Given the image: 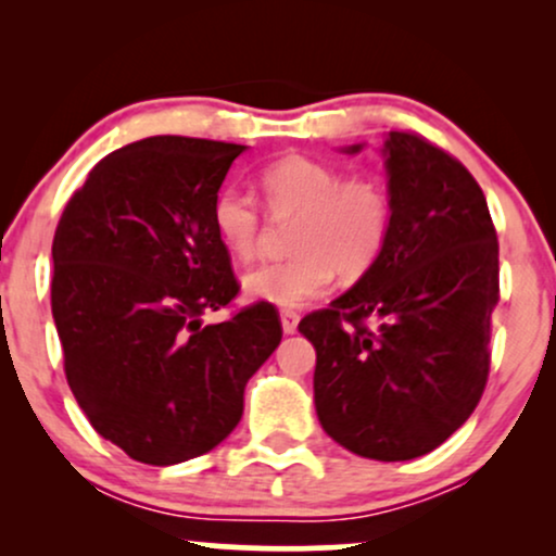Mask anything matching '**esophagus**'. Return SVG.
I'll return each instance as SVG.
<instances>
[{
    "label": "esophagus",
    "mask_w": 556,
    "mask_h": 556,
    "mask_svg": "<svg viewBox=\"0 0 556 556\" xmlns=\"http://www.w3.org/2000/svg\"><path fill=\"white\" fill-rule=\"evenodd\" d=\"M279 321H282L285 334H295L300 316L295 314V311H282V314H279Z\"/></svg>",
    "instance_id": "obj_1"
}]
</instances>
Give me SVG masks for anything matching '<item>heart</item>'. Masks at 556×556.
<instances>
[{"label":"heart","instance_id":"obj_1","mask_svg":"<svg viewBox=\"0 0 556 556\" xmlns=\"http://www.w3.org/2000/svg\"><path fill=\"white\" fill-rule=\"evenodd\" d=\"M274 219H295L290 251L295 256L258 264L242 277L245 298L279 308H300L327 292L334 269L358 279L384 253L392 229V201L374 177H348L340 167L308 156H285L261 175ZM212 222L235 258H251L261 235V212L242 188L214 198Z\"/></svg>","mask_w":556,"mask_h":556}]
</instances>
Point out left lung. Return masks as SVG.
<instances>
[{"mask_svg": "<svg viewBox=\"0 0 556 556\" xmlns=\"http://www.w3.org/2000/svg\"><path fill=\"white\" fill-rule=\"evenodd\" d=\"M381 156L392 201L384 253L298 329L316 348L321 429L355 455L397 463L437 450L481 400L500 242L483 190L457 159L400 130Z\"/></svg>", "mask_w": 556, "mask_h": 556, "instance_id": "left-lung-1", "label": "left lung"}]
</instances>
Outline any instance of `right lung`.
<instances>
[{"label": "right lung", "instance_id": "obj_1", "mask_svg": "<svg viewBox=\"0 0 556 556\" xmlns=\"http://www.w3.org/2000/svg\"><path fill=\"white\" fill-rule=\"evenodd\" d=\"M245 146L154 136L88 172L56 225L52 316L67 384L91 426L146 465L214 450L248 379L282 340L271 303L203 324L238 295L212 222Z\"/></svg>", "mask_w": 556, "mask_h": 556}]
</instances>
